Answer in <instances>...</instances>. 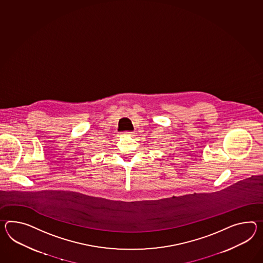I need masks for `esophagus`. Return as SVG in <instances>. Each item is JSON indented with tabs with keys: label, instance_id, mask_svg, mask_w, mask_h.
Wrapping results in <instances>:
<instances>
[{
	"label": "esophagus",
	"instance_id": "1",
	"mask_svg": "<svg viewBox=\"0 0 263 263\" xmlns=\"http://www.w3.org/2000/svg\"><path fill=\"white\" fill-rule=\"evenodd\" d=\"M125 134L131 135V136H133V135H134V132H131V131H127V132H125Z\"/></svg>",
	"mask_w": 263,
	"mask_h": 263
}]
</instances>
